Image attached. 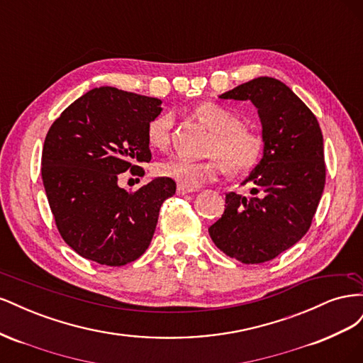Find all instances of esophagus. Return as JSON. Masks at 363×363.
<instances>
[{"label":"esophagus","mask_w":363,"mask_h":363,"mask_svg":"<svg viewBox=\"0 0 363 363\" xmlns=\"http://www.w3.org/2000/svg\"><path fill=\"white\" fill-rule=\"evenodd\" d=\"M191 192H195V189H191V188H186V186H182V184H179V186H177V194H179V195H184V194H191Z\"/></svg>","instance_id":"34e87169"}]
</instances>
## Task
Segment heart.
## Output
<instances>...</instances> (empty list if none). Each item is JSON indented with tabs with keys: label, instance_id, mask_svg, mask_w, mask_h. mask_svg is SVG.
<instances>
[{
	"label": "heart",
	"instance_id": "b5f03b06",
	"mask_svg": "<svg viewBox=\"0 0 363 363\" xmlns=\"http://www.w3.org/2000/svg\"><path fill=\"white\" fill-rule=\"evenodd\" d=\"M196 116L213 131L208 145L207 160H189L182 156H172L159 163L157 171L163 177L177 182L186 188L200 186L216 180L224 168L232 174H242L252 169L263 155V142L259 131L242 125L240 118L216 103H206L196 108ZM174 115L160 113L150 121L147 139L151 147L167 148L171 140Z\"/></svg>",
	"mask_w": 363,
	"mask_h": 363
}]
</instances>
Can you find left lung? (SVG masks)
I'll return each mask as SVG.
<instances>
[{
  "instance_id": "left-lung-1",
  "label": "left lung",
  "mask_w": 363,
  "mask_h": 363,
  "mask_svg": "<svg viewBox=\"0 0 363 363\" xmlns=\"http://www.w3.org/2000/svg\"><path fill=\"white\" fill-rule=\"evenodd\" d=\"M219 98L255 104L265 145L242 182L251 184V196L228 192L208 235L227 256L263 263L295 245L312 224L325 184L323 133L311 108L272 77H257Z\"/></svg>"
}]
</instances>
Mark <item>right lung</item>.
Returning <instances> with one entry per match:
<instances>
[{"label": "right lung", "mask_w": 363, "mask_h": 363, "mask_svg": "<svg viewBox=\"0 0 363 363\" xmlns=\"http://www.w3.org/2000/svg\"><path fill=\"white\" fill-rule=\"evenodd\" d=\"M159 98L103 86L68 106L50 127L42 180L57 230L75 252L123 267L148 248L163 201L175 182L157 177L138 191L119 188V174L144 175L151 160L147 127Z\"/></svg>", "instance_id": "add662e5"}]
</instances>
